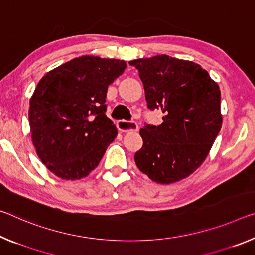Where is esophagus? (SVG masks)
<instances>
[{
    "label": "esophagus",
    "mask_w": 255,
    "mask_h": 255,
    "mask_svg": "<svg viewBox=\"0 0 255 255\" xmlns=\"http://www.w3.org/2000/svg\"><path fill=\"white\" fill-rule=\"evenodd\" d=\"M117 127L120 131H137L138 130V125L135 121H128V120H119L117 123Z\"/></svg>",
    "instance_id": "1"
}]
</instances>
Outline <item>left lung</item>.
Returning <instances> with one entry per match:
<instances>
[{
    "mask_svg": "<svg viewBox=\"0 0 255 255\" xmlns=\"http://www.w3.org/2000/svg\"><path fill=\"white\" fill-rule=\"evenodd\" d=\"M129 64L139 72L147 108L163 113L162 124L140 129L136 165L155 183H176L203 163L219 134V86L200 64L165 54Z\"/></svg>",
    "mask_w": 255,
    "mask_h": 255,
    "instance_id": "1",
    "label": "left lung"
}]
</instances>
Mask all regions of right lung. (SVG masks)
<instances>
[{"label":"right lung","instance_id":"add662e5","mask_svg":"<svg viewBox=\"0 0 255 255\" xmlns=\"http://www.w3.org/2000/svg\"><path fill=\"white\" fill-rule=\"evenodd\" d=\"M126 62L84 55L43 77L30 99L31 139L40 161L62 179L84 178L98 167L117 128L106 116L108 87Z\"/></svg>","mask_w":255,"mask_h":255}]
</instances>
